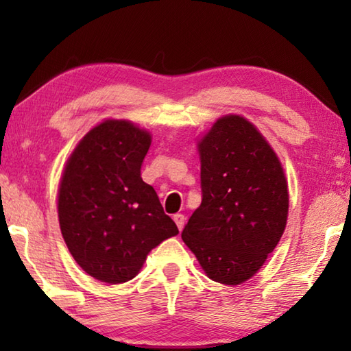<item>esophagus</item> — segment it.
<instances>
[{"instance_id":"34e87169","label":"esophagus","mask_w":351,"mask_h":351,"mask_svg":"<svg viewBox=\"0 0 351 351\" xmlns=\"http://www.w3.org/2000/svg\"><path fill=\"white\" fill-rule=\"evenodd\" d=\"M173 219H175V223H176V226H178V229L182 230L184 221H186V218H184L182 213H176V215H173Z\"/></svg>"}]
</instances>
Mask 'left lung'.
<instances>
[{"label":"left lung","mask_w":351,"mask_h":351,"mask_svg":"<svg viewBox=\"0 0 351 351\" xmlns=\"http://www.w3.org/2000/svg\"><path fill=\"white\" fill-rule=\"evenodd\" d=\"M203 199L182 240L212 280L251 278L280 241L288 218L282 164L245 117L229 114L198 142Z\"/></svg>","instance_id":"left-lung-1"}]
</instances>
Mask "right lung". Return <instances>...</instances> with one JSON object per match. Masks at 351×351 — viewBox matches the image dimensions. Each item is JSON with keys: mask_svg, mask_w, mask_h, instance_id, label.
<instances>
[{"mask_svg": "<svg viewBox=\"0 0 351 351\" xmlns=\"http://www.w3.org/2000/svg\"><path fill=\"white\" fill-rule=\"evenodd\" d=\"M152 136L108 119L71 154L58 189V221L80 268L105 283L132 280L148 252L178 234L141 167Z\"/></svg>", "mask_w": 351, "mask_h": 351, "instance_id": "add662e5", "label": "right lung"}]
</instances>
